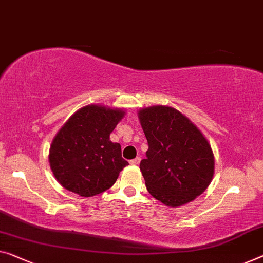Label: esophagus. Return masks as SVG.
<instances>
[{"label": "esophagus", "instance_id": "obj_1", "mask_svg": "<svg viewBox=\"0 0 263 263\" xmlns=\"http://www.w3.org/2000/svg\"><path fill=\"white\" fill-rule=\"evenodd\" d=\"M140 162H141V157H136V159L130 161V163H132L133 165H139Z\"/></svg>", "mask_w": 263, "mask_h": 263}]
</instances>
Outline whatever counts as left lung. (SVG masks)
I'll use <instances>...</instances> for the list:
<instances>
[{
	"mask_svg": "<svg viewBox=\"0 0 263 263\" xmlns=\"http://www.w3.org/2000/svg\"><path fill=\"white\" fill-rule=\"evenodd\" d=\"M148 141L140 169L154 199L168 207L195 200L211 184L215 160L211 143L187 116L168 106L140 109Z\"/></svg>",
	"mask_w": 263,
	"mask_h": 263,
	"instance_id": "1",
	"label": "left lung"
}]
</instances>
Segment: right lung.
<instances>
[{
	"label": "right lung",
	"instance_id": "obj_1",
	"mask_svg": "<svg viewBox=\"0 0 263 263\" xmlns=\"http://www.w3.org/2000/svg\"><path fill=\"white\" fill-rule=\"evenodd\" d=\"M124 115L123 109L88 104L67 120L49 149L51 172L63 188L90 197L116 182L129 163L109 136Z\"/></svg>",
	"mask_w": 263,
	"mask_h": 263
}]
</instances>
